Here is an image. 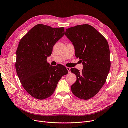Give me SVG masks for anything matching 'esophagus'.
<instances>
[{"mask_svg":"<svg viewBox=\"0 0 128 128\" xmlns=\"http://www.w3.org/2000/svg\"><path fill=\"white\" fill-rule=\"evenodd\" d=\"M67 68V70H68V73H70V68Z\"/></svg>","mask_w":128,"mask_h":128,"instance_id":"34e87169","label":"esophagus"}]
</instances>
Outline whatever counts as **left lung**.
<instances>
[{
    "instance_id": "1",
    "label": "left lung",
    "mask_w": 128,
    "mask_h": 128,
    "mask_svg": "<svg viewBox=\"0 0 128 128\" xmlns=\"http://www.w3.org/2000/svg\"><path fill=\"white\" fill-rule=\"evenodd\" d=\"M65 35L72 42L75 56L83 65L82 72L70 71L77 80L71 86L74 96L88 100L100 91L110 71V52L106 40L93 27L78 25L66 30Z\"/></svg>"
}]
</instances>
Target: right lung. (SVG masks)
Instances as JSON below:
<instances>
[{
	"label": "right lung",
	"mask_w": 128,
	"mask_h": 128,
	"mask_svg": "<svg viewBox=\"0 0 128 128\" xmlns=\"http://www.w3.org/2000/svg\"><path fill=\"white\" fill-rule=\"evenodd\" d=\"M64 35V27L38 24L19 43L16 62L18 76L27 93L38 100L50 96L62 77L68 73L64 66L54 67L47 61L53 46Z\"/></svg>",
	"instance_id": "add662e5"
}]
</instances>
